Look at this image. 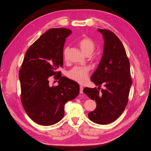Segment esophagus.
Listing matches in <instances>:
<instances>
[{
    "label": "esophagus",
    "mask_w": 151,
    "mask_h": 151,
    "mask_svg": "<svg viewBox=\"0 0 151 151\" xmlns=\"http://www.w3.org/2000/svg\"><path fill=\"white\" fill-rule=\"evenodd\" d=\"M83 87L82 86H80V93L81 94H83Z\"/></svg>",
    "instance_id": "1"
}]
</instances>
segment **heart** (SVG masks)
Listing matches in <instances>:
<instances>
[{
	"label": "heart",
	"instance_id": "obj_1",
	"mask_svg": "<svg viewBox=\"0 0 151 151\" xmlns=\"http://www.w3.org/2000/svg\"><path fill=\"white\" fill-rule=\"evenodd\" d=\"M78 45L86 55H90L96 49L94 41L88 36H86L78 41ZM68 52V47H66L63 50V58L66 59ZM89 68L88 67H75L68 72V76L70 79L79 83H84L88 78Z\"/></svg>",
	"mask_w": 151,
	"mask_h": 151
}]
</instances>
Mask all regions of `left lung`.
<instances>
[{"label":"left lung","instance_id":"obj_1","mask_svg":"<svg viewBox=\"0 0 151 151\" xmlns=\"http://www.w3.org/2000/svg\"><path fill=\"white\" fill-rule=\"evenodd\" d=\"M104 40L101 60L91 77L96 88H85L83 92L96 103V108L88 117L93 122L105 125L116 120L129 101L132 83L130 62L120 39L108 29H98ZM103 85L105 89L99 91Z\"/></svg>","mask_w":151,"mask_h":151}]
</instances>
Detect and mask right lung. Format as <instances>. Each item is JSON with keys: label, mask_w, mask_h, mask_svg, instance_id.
Wrapping results in <instances>:
<instances>
[{"label": "right lung", "mask_w": 151, "mask_h": 151, "mask_svg": "<svg viewBox=\"0 0 151 151\" xmlns=\"http://www.w3.org/2000/svg\"><path fill=\"white\" fill-rule=\"evenodd\" d=\"M71 31L52 28L42 35L26 51L19 72L21 101L32 120L41 125L55 124L64 115V106L79 93V85L62 77L58 68L63 66V50ZM59 79L50 86V77Z\"/></svg>", "instance_id": "obj_1"}]
</instances>
